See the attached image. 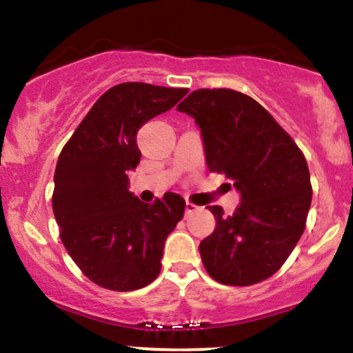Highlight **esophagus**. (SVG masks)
<instances>
[{"mask_svg":"<svg viewBox=\"0 0 353 353\" xmlns=\"http://www.w3.org/2000/svg\"><path fill=\"white\" fill-rule=\"evenodd\" d=\"M199 209L196 204H192V202H185V216H190V214H194L196 210Z\"/></svg>","mask_w":353,"mask_h":353,"instance_id":"34e87169","label":"esophagus"}]
</instances>
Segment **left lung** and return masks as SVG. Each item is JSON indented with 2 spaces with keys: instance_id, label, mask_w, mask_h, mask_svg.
Returning <instances> with one entry per match:
<instances>
[{
  "instance_id": "obj_1",
  "label": "left lung",
  "mask_w": 353,
  "mask_h": 353,
  "mask_svg": "<svg viewBox=\"0 0 353 353\" xmlns=\"http://www.w3.org/2000/svg\"><path fill=\"white\" fill-rule=\"evenodd\" d=\"M201 128L210 172L241 194L232 216L209 205L216 229L199 244L205 270L225 285H252L281 269L305 229L309 165L257 101L234 89H197L177 106Z\"/></svg>"
}]
</instances>
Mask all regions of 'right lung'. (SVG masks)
<instances>
[{"mask_svg": "<svg viewBox=\"0 0 353 353\" xmlns=\"http://www.w3.org/2000/svg\"><path fill=\"white\" fill-rule=\"evenodd\" d=\"M188 89L123 83L108 89L59 154L52 212L61 241L89 281L129 292L161 272L165 239L184 216L185 201L165 192L144 204L129 190L141 161L137 131L176 106Z\"/></svg>", "mask_w": 353, "mask_h": 353, "instance_id": "1", "label": "right lung"}]
</instances>
